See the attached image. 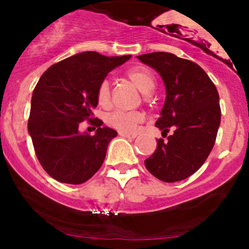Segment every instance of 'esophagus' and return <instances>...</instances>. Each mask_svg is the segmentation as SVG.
I'll return each mask as SVG.
<instances>
[{
    "label": "esophagus",
    "mask_w": 249,
    "mask_h": 249,
    "mask_svg": "<svg viewBox=\"0 0 249 249\" xmlns=\"http://www.w3.org/2000/svg\"><path fill=\"white\" fill-rule=\"evenodd\" d=\"M119 136L122 137H125V138H136L137 134L136 133H126V132H118Z\"/></svg>",
    "instance_id": "obj_1"
}]
</instances>
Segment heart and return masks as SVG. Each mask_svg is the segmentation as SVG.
<instances>
[{"mask_svg": "<svg viewBox=\"0 0 249 249\" xmlns=\"http://www.w3.org/2000/svg\"><path fill=\"white\" fill-rule=\"evenodd\" d=\"M125 76L128 81H131L136 85L139 90L144 93V98H150L148 93L153 92L156 89V76L152 70L148 69L147 67H134L128 69L125 72ZM97 102L101 107H107L111 103V89L110 83L107 79L101 82L98 89H97ZM144 121V116L139 111H131V112H125V111H115L111 112L105 117V122L108 126L116 128L121 132L131 133L134 132L137 126Z\"/></svg>", "mask_w": 249, "mask_h": 249, "instance_id": "b5f03b06", "label": "heart"}]
</instances>
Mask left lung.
I'll return each instance as SVG.
<instances>
[{"mask_svg":"<svg viewBox=\"0 0 249 249\" xmlns=\"http://www.w3.org/2000/svg\"><path fill=\"white\" fill-rule=\"evenodd\" d=\"M156 69L166 88V99L156 126L167 139L159 138L157 150L145 159L148 172L165 182L180 181L196 173L206 161L215 142L221 119L219 93L196 63L170 53L138 56Z\"/></svg>","mask_w":249,"mask_h":249,"instance_id":"8db88e82","label":"left lung"}]
</instances>
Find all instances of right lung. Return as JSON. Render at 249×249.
Returning a JSON list of instances; mask_svg holds the SVG:
<instances>
[{"instance_id":"obj_1","label":"right lung","mask_w":249,"mask_h":249,"mask_svg":"<svg viewBox=\"0 0 249 249\" xmlns=\"http://www.w3.org/2000/svg\"><path fill=\"white\" fill-rule=\"evenodd\" d=\"M131 55L107 57L85 51L55 63L41 76L31 97L28 131L39 164L51 178L83 184L102 166L117 132L93 118L101 82ZM97 127L93 136L78 131L82 121Z\"/></svg>"}]
</instances>
